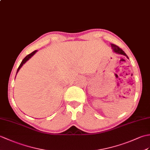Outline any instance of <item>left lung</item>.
<instances>
[{"mask_svg": "<svg viewBox=\"0 0 150 150\" xmlns=\"http://www.w3.org/2000/svg\"><path fill=\"white\" fill-rule=\"evenodd\" d=\"M110 45H111V47H112V48L113 52H115V53H116L117 54L123 55H125V56H126L127 59H129L127 55V54L125 53L124 51L122 49H121L120 47H118L117 46H116V45H114V44H110Z\"/></svg>", "mask_w": 150, "mask_h": 150, "instance_id": "8db88e82", "label": "left lung"}]
</instances>
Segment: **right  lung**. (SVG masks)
<instances>
[{"label": "right lung", "instance_id": "1", "mask_svg": "<svg viewBox=\"0 0 150 150\" xmlns=\"http://www.w3.org/2000/svg\"><path fill=\"white\" fill-rule=\"evenodd\" d=\"M37 51L38 50H34V52H32V53H30V54H29V55H27V56L25 57V58H24L23 59V60H22V62H21V63H20V66H19V67H18V69H17V71H16V74H18V72L19 71V70H20V69L21 68H22V66L24 64H25V62L28 61V60H29V59H30L31 57H32L33 56V55H34V54H35L36 53V52H37ZM15 77H16V76H15Z\"/></svg>", "mask_w": 150, "mask_h": 150}]
</instances>
